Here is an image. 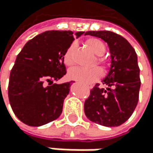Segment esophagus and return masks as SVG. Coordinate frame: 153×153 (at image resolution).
<instances>
[{"label":"esophagus","mask_w":153,"mask_h":153,"mask_svg":"<svg viewBox=\"0 0 153 153\" xmlns=\"http://www.w3.org/2000/svg\"><path fill=\"white\" fill-rule=\"evenodd\" d=\"M90 88H92V87H90Z\"/></svg>","instance_id":"obj_1"}]
</instances>
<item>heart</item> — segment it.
<instances>
[{"instance_id":"heart-1","label":"heart","mask_w":153,"mask_h":153,"mask_svg":"<svg viewBox=\"0 0 153 153\" xmlns=\"http://www.w3.org/2000/svg\"><path fill=\"white\" fill-rule=\"evenodd\" d=\"M86 44L89 47V48L97 56L96 63L100 65L102 68H105L106 65V61L103 59V55L105 51V46L101 40L98 38H89L86 40ZM75 49V45L71 44L66 49L65 53L63 55V62L66 66H72L74 63L73 53ZM101 72L97 68H90V69H84V68H74L71 70L68 73L69 78L74 81L80 82L82 84L89 85L94 82L96 80L99 79Z\"/></svg>"}]
</instances>
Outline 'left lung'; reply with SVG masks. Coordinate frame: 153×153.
<instances>
[{"label": "left lung", "mask_w": 153, "mask_h": 153, "mask_svg": "<svg viewBox=\"0 0 153 153\" xmlns=\"http://www.w3.org/2000/svg\"><path fill=\"white\" fill-rule=\"evenodd\" d=\"M107 43L111 54L108 74L103 80L106 89L98 83L84 102L88 119L105 127H117L132 115L139 101L140 68L136 51L123 36L111 31H88Z\"/></svg>", "instance_id": "left-lung-1"}]
</instances>
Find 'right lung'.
<instances>
[{"label":"right lung","mask_w":153,"mask_h":153,"mask_svg":"<svg viewBox=\"0 0 153 153\" xmlns=\"http://www.w3.org/2000/svg\"><path fill=\"white\" fill-rule=\"evenodd\" d=\"M73 40L71 31H46L29 40L17 55L10 73L8 97L14 115L25 124L43 126L61 115L71 82H54L66 74L63 55Z\"/></svg>","instance_id":"1"}]
</instances>
